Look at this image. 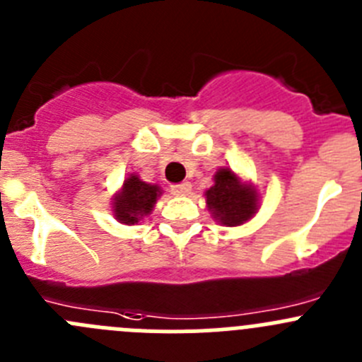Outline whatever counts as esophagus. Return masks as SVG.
Returning a JSON list of instances; mask_svg holds the SVG:
<instances>
[{"label": "esophagus", "mask_w": 362, "mask_h": 362, "mask_svg": "<svg viewBox=\"0 0 362 362\" xmlns=\"http://www.w3.org/2000/svg\"><path fill=\"white\" fill-rule=\"evenodd\" d=\"M192 190V185L190 183H179V185H172L170 192L174 195H188Z\"/></svg>", "instance_id": "34e87169"}]
</instances>
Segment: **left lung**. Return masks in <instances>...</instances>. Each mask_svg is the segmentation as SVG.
I'll list each match as a JSON object with an SVG mask.
<instances>
[{"label":"left lung","instance_id":"left-lung-1","mask_svg":"<svg viewBox=\"0 0 362 362\" xmlns=\"http://www.w3.org/2000/svg\"><path fill=\"white\" fill-rule=\"evenodd\" d=\"M206 202L215 218L229 227L247 222L257 209L252 188L240 183L238 175L229 168L216 172L215 185L206 192Z\"/></svg>","mask_w":362,"mask_h":362}]
</instances>
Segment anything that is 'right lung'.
<instances>
[{
  "instance_id": "obj_1",
  "label": "right lung",
  "mask_w": 362,
  "mask_h": 362,
  "mask_svg": "<svg viewBox=\"0 0 362 362\" xmlns=\"http://www.w3.org/2000/svg\"><path fill=\"white\" fill-rule=\"evenodd\" d=\"M160 195L156 185L144 183L142 179L132 175L124 181L122 192L113 201V211L122 223H135L142 216L153 211V206Z\"/></svg>"
}]
</instances>
